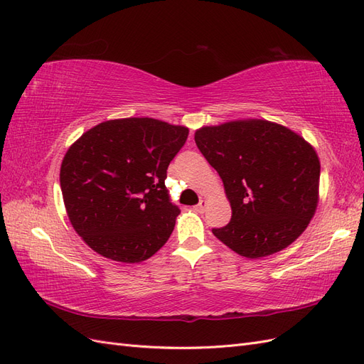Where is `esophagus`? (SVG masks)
I'll use <instances>...</instances> for the list:
<instances>
[{"label": "esophagus", "instance_id": "esophagus-1", "mask_svg": "<svg viewBox=\"0 0 364 364\" xmlns=\"http://www.w3.org/2000/svg\"><path fill=\"white\" fill-rule=\"evenodd\" d=\"M194 209H196L197 213H205V209H206V200L202 199L199 203H197V205L194 206Z\"/></svg>", "mask_w": 364, "mask_h": 364}]
</instances>
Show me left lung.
Masks as SVG:
<instances>
[{
    "mask_svg": "<svg viewBox=\"0 0 364 364\" xmlns=\"http://www.w3.org/2000/svg\"><path fill=\"white\" fill-rule=\"evenodd\" d=\"M194 141L222 178L232 208L230 222L213 234L246 258L291 245L313 218L321 162L290 129L264 119L202 127Z\"/></svg>",
    "mask_w": 364,
    "mask_h": 364,
    "instance_id": "left-lung-1",
    "label": "left lung"
}]
</instances>
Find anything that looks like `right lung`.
I'll return each instance as SVG.
<instances>
[{
    "label": "right lung",
    "mask_w": 364,
    "mask_h": 364,
    "mask_svg": "<svg viewBox=\"0 0 364 364\" xmlns=\"http://www.w3.org/2000/svg\"><path fill=\"white\" fill-rule=\"evenodd\" d=\"M188 129L153 118L97 124L68 149L60 188L75 232L102 257L141 262L167 243L181 209L165 179Z\"/></svg>",
    "instance_id": "obj_1"
}]
</instances>
